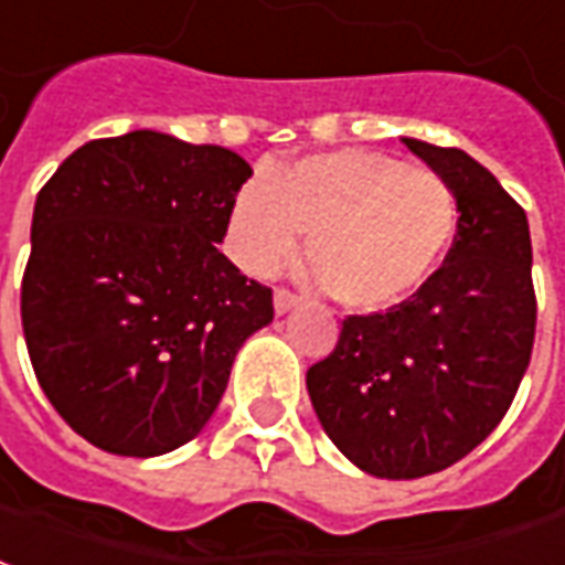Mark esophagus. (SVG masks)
<instances>
[{
	"label": "esophagus",
	"mask_w": 565,
	"mask_h": 565,
	"mask_svg": "<svg viewBox=\"0 0 565 565\" xmlns=\"http://www.w3.org/2000/svg\"><path fill=\"white\" fill-rule=\"evenodd\" d=\"M298 303H301V298H298L295 291H289V289H276L274 291L276 313H289L291 307H298Z\"/></svg>",
	"instance_id": "esophagus-1"
}]
</instances>
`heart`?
<instances>
[{"instance_id":"heart-1","label":"heart","mask_w":565,"mask_h":565,"mask_svg":"<svg viewBox=\"0 0 565 565\" xmlns=\"http://www.w3.org/2000/svg\"><path fill=\"white\" fill-rule=\"evenodd\" d=\"M307 239L316 282L353 310H386L435 274L456 234V194L429 167L343 148L255 179L231 210V252L274 274Z\"/></svg>"}]
</instances>
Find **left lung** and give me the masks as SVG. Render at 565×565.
Masks as SVG:
<instances>
[{
    "instance_id": "1",
    "label": "left lung",
    "mask_w": 565,
    "mask_h": 565,
    "mask_svg": "<svg viewBox=\"0 0 565 565\" xmlns=\"http://www.w3.org/2000/svg\"><path fill=\"white\" fill-rule=\"evenodd\" d=\"M456 194L454 246L407 301L347 316L307 371L322 429L374 478H423L502 423L530 367L535 289L526 212L459 148L404 139Z\"/></svg>"
}]
</instances>
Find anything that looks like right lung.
Here are the masks:
<instances>
[{"instance_id": "right-lung-1", "label": "right lung", "mask_w": 565, "mask_h": 565, "mask_svg": "<svg viewBox=\"0 0 565 565\" xmlns=\"http://www.w3.org/2000/svg\"><path fill=\"white\" fill-rule=\"evenodd\" d=\"M252 167L154 130L84 142L33 210L20 322L39 386L99 450L161 456L198 435L274 291L222 243Z\"/></svg>"}]
</instances>
